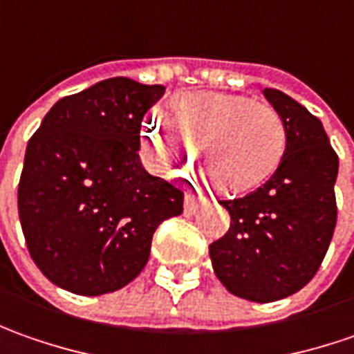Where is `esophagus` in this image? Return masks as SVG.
<instances>
[{"label": "esophagus", "mask_w": 354, "mask_h": 354, "mask_svg": "<svg viewBox=\"0 0 354 354\" xmlns=\"http://www.w3.org/2000/svg\"><path fill=\"white\" fill-rule=\"evenodd\" d=\"M198 201H200V198H196L194 194H186L184 196V215H194L196 212H198Z\"/></svg>", "instance_id": "1"}]
</instances>
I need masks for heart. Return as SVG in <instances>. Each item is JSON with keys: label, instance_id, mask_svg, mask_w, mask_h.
I'll list each match as a JSON object with an SVG mask.
<instances>
[{"label": "heart", "instance_id": "heart-1", "mask_svg": "<svg viewBox=\"0 0 354 354\" xmlns=\"http://www.w3.org/2000/svg\"><path fill=\"white\" fill-rule=\"evenodd\" d=\"M198 145L219 188L249 192L282 162L286 125L274 107L221 92L184 93L147 119L145 149L158 170L186 166Z\"/></svg>", "mask_w": 354, "mask_h": 354}]
</instances>
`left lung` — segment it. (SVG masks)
Listing matches in <instances>:
<instances>
[{"label": "left lung", "mask_w": 354, "mask_h": 354, "mask_svg": "<svg viewBox=\"0 0 354 354\" xmlns=\"http://www.w3.org/2000/svg\"><path fill=\"white\" fill-rule=\"evenodd\" d=\"M262 95L284 119L286 153L261 188L221 201L231 225L209 245V259L233 296L268 304L306 286L329 249L339 158L322 121L304 105L274 88Z\"/></svg>", "instance_id": "1"}]
</instances>
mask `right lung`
<instances>
[{
	"mask_svg": "<svg viewBox=\"0 0 354 354\" xmlns=\"http://www.w3.org/2000/svg\"><path fill=\"white\" fill-rule=\"evenodd\" d=\"M165 86L102 80L58 100L32 135L19 180V219L31 259L78 296L127 286L151 257L156 227L184 194L139 158L145 113Z\"/></svg>",
	"mask_w": 354,
	"mask_h": 354,
	"instance_id": "right-lung-1",
	"label": "right lung"
}]
</instances>
